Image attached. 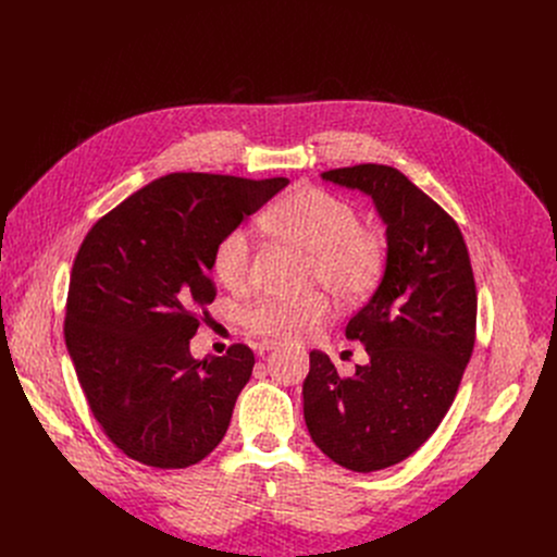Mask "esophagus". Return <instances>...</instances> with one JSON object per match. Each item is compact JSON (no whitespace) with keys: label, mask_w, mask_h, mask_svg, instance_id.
<instances>
[{"label":"esophagus","mask_w":557,"mask_h":557,"mask_svg":"<svg viewBox=\"0 0 557 557\" xmlns=\"http://www.w3.org/2000/svg\"><path fill=\"white\" fill-rule=\"evenodd\" d=\"M256 348L264 355V352H271L275 348H280V342H273V339H262L260 344H256Z\"/></svg>","instance_id":"obj_1"}]
</instances>
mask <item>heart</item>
Instances as JSON below:
<instances>
[{
    "mask_svg": "<svg viewBox=\"0 0 557 557\" xmlns=\"http://www.w3.org/2000/svg\"><path fill=\"white\" fill-rule=\"evenodd\" d=\"M357 220V209L348 200L310 185L293 189L264 213L269 231L310 253L308 282L326 286L346 304L366 299L379 286L387 262L385 237ZM211 264L226 288H245L251 275L249 231L245 226L226 231L213 249ZM331 317L329 295L312 290L295 299H262L247 310L245 320L256 335L299 342L320 331Z\"/></svg>",
    "mask_w": 557,
    "mask_h": 557,
    "instance_id": "heart-1",
    "label": "heart"
}]
</instances>
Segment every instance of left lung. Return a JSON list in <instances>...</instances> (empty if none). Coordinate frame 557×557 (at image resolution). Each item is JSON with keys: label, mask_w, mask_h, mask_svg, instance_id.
<instances>
[{"label": "left lung", "mask_w": 557, "mask_h": 557, "mask_svg": "<svg viewBox=\"0 0 557 557\" xmlns=\"http://www.w3.org/2000/svg\"><path fill=\"white\" fill-rule=\"evenodd\" d=\"M372 196L387 224L385 273L346 326L370 363L339 376L326 352H310L304 419L310 438L352 471L412 456L454 404L475 342L473 271L456 220L387 165L322 174Z\"/></svg>", "instance_id": "left-lung-1"}]
</instances>
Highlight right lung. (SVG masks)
<instances>
[{
    "instance_id": "1",
    "label": "right lung",
    "mask_w": 557,
    "mask_h": 557,
    "mask_svg": "<svg viewBox=\"0 0 557 557\" xmlns=\"http://www.w3.org/2000/svg\"><path fill=\"white\" fill-rule=\"evenodd\" d=\"M288 178H158L88 231L70 275L63 337L106 436L156 469L200 462L224 438L256 357L233 344L194 359L189 339L215 297L220 237Z\"/></svg>"
}]
</instances>
